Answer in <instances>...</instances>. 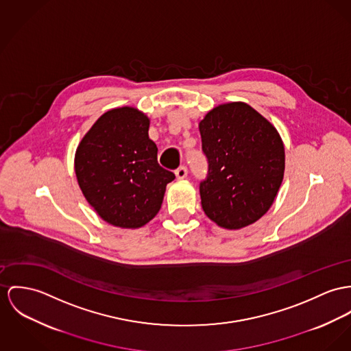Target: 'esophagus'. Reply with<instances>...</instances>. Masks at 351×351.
Returning <instances> with one entry per match:
<instances>
[{"label":"esophagus","mask_w":351,"mask_h":351,"mask_svg":"<svg viewBox=\"0 0 351 351\" xmlns=\"http://www.w3.org/2000/svg\"><path fill=\"white\" fill-rule=\"evenodd\" d=\"M176 178L179 179V180H183V179H186L187 178V175H189V169H187V167H184V165H182V167H179L178 169H176Z\"/></svg>","instance_id":"esophagus-1"}]
</instances>
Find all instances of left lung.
<instances>
[{"mask_svg":"<svg viewBox=\"0 0 351 351\" xmlns=\"http://www.w3.org/2000/svg\"><path fill=\"white\" fill-rule=\"evenodd\" d=\"M210 162L200 183L204 214L241 230L270 210L285 175V145L270 121L243 101L216 106L199 123Z\"/></svg>","mask_w":351,"mask_h":351,"instance_id":"obj_1","label":"left lung"}]
</instances>
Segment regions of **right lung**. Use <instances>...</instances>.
Here are the masks:
<instances>
[{"label":"right lung","instance_id":"right-lung-1","mask_svg":"<svg viewBox=\"0 0 351 351\" xmlns=\"http://www.w3.org/2000/svg\"><path fill=\"white\" fill-rule=\"evenodd\" d=\"M149 117L134 107L101 114L81 138L75 172L96 214L120 228H140L158 215L175 175L158 162Z\"/></svg>","mask_w":351,"mask_h":351}]
</instances>
